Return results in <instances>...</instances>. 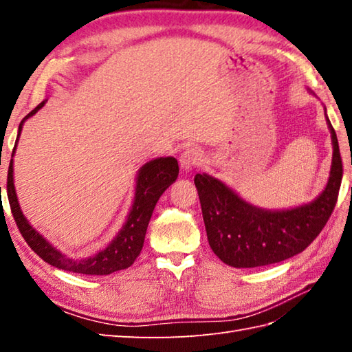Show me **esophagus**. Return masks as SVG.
I'll return each instance as SVG.
<instances>
[{
  "label": "esophagus",
  "instance_id": "1",
  "mask_svg": "<svg viewBox=\"0 0 352 352\" xmlns=\"http://www.w3.org/2000/svg\"><path fill=\"white\" fill-rule=\"evenodd\" d=\"M201 160H203V153H201V149L193 146L184 149L183 154L180 155V164L184 170H189L198 166Z\"/></svg>",
  "mask_w": 352,
  "mask_h": 352
}]
</instances>
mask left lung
I'll list each match as a JSON object with an SVG mask.
<instances>
[{
	"mask_svg": "<svg viewBox=\"0 0 352 352\" xmlns=\"http://www.w3.org/2000/svg\"><path fill=\"white\" fill-rule=\"evenodd\" d=\"M327 124L333 142L330 178L309 204L265 210L246 203L218 178L195 175L208 245L223 263L233 267L278 263L302 252L322 231L338 203L343 175L338 136L328 116Z\"/></svg>",
	"mask_w": 352,
	"mask_h": 352,
	"instance_id": "obj_1",
	"label": "left lung"
}]
</instances>
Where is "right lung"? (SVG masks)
<instances>
[{"label": "right lung", "instance_id": "1", "mask_svg": "<svg viewBox=\"0 0 352 352\" xmlns=\"http://www.w3.org/2000/svg\"><path fill=\"white\" fill-rule=\"evenodd\" d=\"M45 101L22 119L18 129V139L22 131V125L30 116H33L37 110L43 107ZM14 144L12 160L9 164V172H7V198H9L13 219L21 231L22 237L25 239L30 248H32L37 256L47 261L51 266L63 269V271L83 274V275H109L111 272L121 271V269L130 267L134 260L142 251L144 246L145 234L149 219L157 201L162 197V193L166 190L169 186L177 180L178 177V162L174 157H160L151 162L145 163L139 169L136 178V192H134V201L131 210L126 216V221L121 231L116 237L109 243L107 248L96 252L95 256L87 258H72L65 256L58 250H56L50 242L37 233V231L30 226L27 218L22 214V210L18 203L16 190L13 184V154L16 149Z\"/></svg>", "mask_w": 352, "mask_h": 352}]
</instances>
